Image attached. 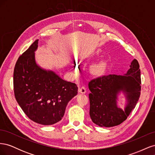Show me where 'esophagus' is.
<instances>
[{"instance_id": "esophagus-1", "label": "esophagus", "mask_w": 155, "mask_h": 155, "mask_svg": "<svg viewBox=\"0 0 155 155\" xmlns=\"http://www.w3.org/2000/svg\"><path fill=\"white\" fill-rule=\"evenodd\" d=\"M79 92L82 94H85L87 92V89L85 88V87H81L79 89Z\"/></svg>"}]
</instances>
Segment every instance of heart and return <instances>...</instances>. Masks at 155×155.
<instances>
[{"mask_svg":"<svg viewBox=\"0 0 155 155\" xmlns=\"http://www.w3.org/2000/svg\"><path fill=\"white\" fill-rule=\"evenodd\" d=\"M102 65H99V66H97V67H96V69H97V70H101V68H102Z\"/></svg>","mask_w":155,"mask_h":155,"instance_id":"1","label":"heart"}]
</instances>
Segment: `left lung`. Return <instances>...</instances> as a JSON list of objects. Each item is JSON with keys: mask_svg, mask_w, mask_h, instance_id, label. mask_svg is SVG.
I'll return each instance as SVG.
<instances>
[{"mask_svg": "<svg viewBox=\"0 0 155 155\" xmlns=\"http://www.w3.org/2000/svg\"><path fill=\"white\" fill-rule=\"evenodd\" d=\"M140 65L134 59L124 76L109 74L92 79L88 83L90 116L100 127H110L121 124L127 118L137 105L141 91ZM126 94L128 104L124 111L116 105L117 94Z\"/></svg>", "mask_w": 155, "mask_h": 155, "instance_id": "8db88e82", "label": "left lung"}]
</instances>
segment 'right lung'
<instances>
[{"mask_svg":"<svg viewBox=\"0 0 155 155\" xmlns=\"http://www.w3.org/2000/svg\"><path fill=\"white\" fill-rule=\"evenodd\" d=\"M37 44L38 39L17 61L13 72L14 94L31 120L50 125L62 119L68 103L78 94V88L36 64L34 51Z\"/></svg>","mask_w":155,"mask_h":155,"instance_id":"1","label":"right lung"}]
</instances>
